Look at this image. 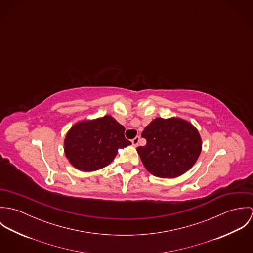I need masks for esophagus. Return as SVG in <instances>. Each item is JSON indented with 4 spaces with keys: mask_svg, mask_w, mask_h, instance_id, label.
I'll return each mask as SVG.
<instances>
[{
    "mask_svg": "<svg viewBox=\"0 0 253 253\" xmlns=\"http://www.w3.org/2000/svg\"><path fill=\"white\" fill-rule=\"evenodd\" d=\"M139 141H140V136H136L135 138H133L132 140H131V143L132 145L134 146V147H136L138 143H139Z\"/></svg>",
    "mask_w": 253,
    "mask_h": 253,
    "instance_id": "1",
    "label": "esophagus"
}]
</instances>
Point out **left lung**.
<instances>
[{
	"label": "left lung",
	"instance_id": "obj_1",
	"mask_svg": "<svg viewBox=\"0 0 253 253\" xmlns=\"http://www.w3.org/2000/svg\"><path fill=\"white\" fill-rule=\"evenodd\" d=\"M141 136L147 143L136 150L145 169L161 178H175L188 171L202 151L198 129L179 118H156Z\"/></svg>",
	"mask_w": 253,
	"mask_h": 253
}]
</instances>
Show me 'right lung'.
<instances>
[{"mask_svg": "<svg viewBox=\"0 0 253 253\" xmlns=\"http://www.w3.org/2000/svg\"><path fill=\"white\" fill-rule=\"evenodd\" d=\"M130 144L125 126L106 115L75 124L66 134L64 152L74 168L89 172L108 166L120 148Z\"/></svg>", "mask_w": 253, "mask_h": 253, "instance_id": "add662e5", "label": "right lung"}]
</instances>
